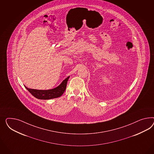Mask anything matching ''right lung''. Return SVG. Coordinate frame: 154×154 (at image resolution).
I'll use <instances>...</instances> for the list:
<instances>
[{
  "instance_id": "1",
  "label": "right lung",
  "mask_w": 154,
  "mask_h": 154,
  "mask_svg": "<svg viewBox=\"0 0 154 154\" xmlns=\"http://www.w3.org/2000/svg\"><path fill=\"white\" fill-rule=\"evenodd\" d=\"M69 78V76L68 77L64 80H63L62 82L60 83L58 87L53 89H50V90H40L29 88L25 86V87L34 97H35L37 99H42V100L52 99L54 98H57L62 95L63 94L66 90V83Z\"/></svg>"
}]
</instances>
